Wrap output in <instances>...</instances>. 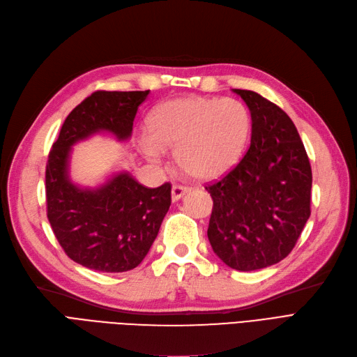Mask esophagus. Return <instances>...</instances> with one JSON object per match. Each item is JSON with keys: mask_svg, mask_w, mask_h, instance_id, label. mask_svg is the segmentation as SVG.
Segmentation results:
<instances>
[{"mask_svg": "<svg viewBox=\"0 0 357 357\" xmlns=\"http://www.w3.org/2000/svg\"><path fill=\"white\" fill-rule=\"evenodd\" d=\"M190 190V188L186 186H181V184H174L173 189H171V199H173V202L180 201V199L186 195Z\"/></svg>", "mask_w": 357, "mask_h": 357, "instance_id": "esophagus-1", "label": "esophagus"}]
</instances>
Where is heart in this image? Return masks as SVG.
Masks as SVG:
<instances>
[{
  "label": "heart",
  "mask_w": 357,
  "mask_h": 357,
  "mask_svg": "<svg viewBox=\"0 0 357 357\" xmlns=\"http://www.w3.org/2000/svg\"><path fill=\"white\" fill-rule=\"evenodd\" d=\"M252 130L249 108L237 99L186 96L156 107L148 119L140 149L149 161L174 149L178 168L199 180L233 169L243 156Z\"/></svg>",
  "instance_id": "b5f03b06"
}]
</instances>
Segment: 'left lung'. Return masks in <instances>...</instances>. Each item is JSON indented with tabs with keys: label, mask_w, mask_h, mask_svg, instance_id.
Here are the masks:
<instances>
[{
	"label": "left lung",
	"mask_w": 357,
	"mask_h": 357,
	"mask_svg": "<svg viewBox=\"0 0 357 357\" xmlns=\"http://www.w3.org/2000/svg\"><path fill=\"white\" fill-rule=\"evenodd\" d=\"M233 92L250 111V146L230 173L205 188L213 201L208 238L225 265L256 271L296 246L310 217L312 168L286 112L253 91Z\"/></svg>",
	"instance_id": "8db88e82"
}]
</instances>
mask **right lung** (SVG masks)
<instances>
[{
  "instance_id": "1",
  "label": "right lung",
  "mask_w": 357,
  "mask_h": 357,
  "mask_svg": "<svg viewBox=\"0 0 357 357\" xmlns=\"http://www.w3.org/2000/svg\"><path fill=\"white\" fill-rule=\"evenodd\" d=\"M149 91H96L71 111L54 142L45 171L47 215L70 259L101 273L136 268L158 236L171 205V184L142 186L119 173L102 186L82 189L70 180L71 146L96 133L132 136L139 105Z\"/></svg>"
}]
</instances>
